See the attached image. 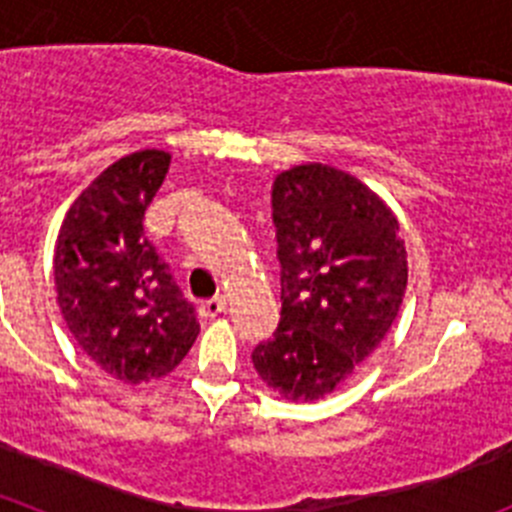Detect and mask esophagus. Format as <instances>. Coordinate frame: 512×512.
I'll return each instance as SVG.
<instances>
[{"mask_svg":"<svg viewBox=\"0 0 512 512\" xmlns=\"http://www.w3.org/2000/svg\"><path fill=\"white\" fill-rule=\"evenodd\" d=\"M225 307H228V300H225V297H212V300L202 302L200 315L205 320H212V318H217V315H223Z\"/></svg>","mask_w":512,"mask_h":512,"instance_id":"esophagus-1","label":"esophagus"}]
</instances>
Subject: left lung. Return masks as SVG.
Listing matches in <instances>:
<instances>
[{"mask_svg":"<svg viewBox=\"0 0 512 512\" xmlns=\"http://www.w3.org/2000/svg\"><path fill=\"white\" fill-rule=\"evenodd\" d=\"M271 210L282 320L253 348V369L284 400H323L390 333L408 251L392 207L336 166L310 161L277 174Z\"/></svg>","mask_w":512,"mask_h":512,"instance_id":"obj_1","label":"left lung"}]
</instances>
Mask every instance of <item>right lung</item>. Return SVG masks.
Returning <instances> with one entry per match:
<instances>
[{
    "instance_id": "add662e5",
    "label": "right lung",
    "mask_w": 512,
    "mask_h": 512,
    "mask_svg": "<svg viewBox=\"0 0 512 512\" xmlns=\"http://www.w3.org/2000/svg\"><path fill=\"white\" fill-rule=\"evenodd\" d=\"M169 161L158 148L117 158L69 207L53 253L66 328L102 372L125 384L174 372L200 333L192 305L143 233Z\"/></svg>"
}]
</instances>
